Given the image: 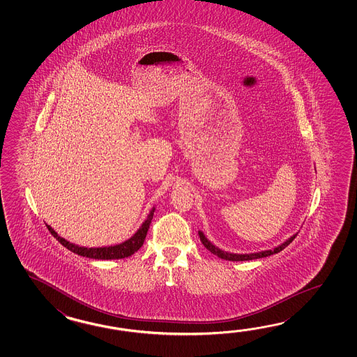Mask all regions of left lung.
<instances>
[{
	"label": "left lung",
	"mask_w": 357,
	"mask_h": 357,
	"mask_svg": "<svg viewBox=\"0 0 357 357\" xmlns=\"http://www.w3.org/2000/svg\"><path fill=\"white\" fill-rule=\"evenodd\" d=\"M297 234L296 235L291 236L289 240H286L284 243H281V245L277 246V248H274L272 250L260 251V252H254V254H232V252L220 250L217 246H214V245L205 237L204 234H203L202 231H199L200 241H202V243L204 245L208 250L211 251L214 255H217L218 258L225 259V260H231V261H245V260H252V259L266 258V257H269V255H273V254H277V252L283 250L286 246H289V243L294 241V238H295Z\"/></svg>",
	"instance_id": "obj_1"
}]
</instances>
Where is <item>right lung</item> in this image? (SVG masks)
<instances>
[{
  "instance_id": "1",
  "label": "right lung",
  "mask_w": 357,
  "mask_h": 357,
  "mask_svg": "<svg viewBox=\"0 0 357 357\" xmlns=\"http://www.w3.org/2000/svg\"><path fill=\"white\" fill-rule=\"evenodd\" d=\"M154 208H153L151 213L148 214L146 220L143 222V225L135 232V235L131 236L129 240H126L125 243H119V245H114V246H105V248H84V246H79L75 243H71L68 240H65L63 237L57 235V232L54 231V228L51 226L46 225L48 231L51 232V235L56 237V240L65 246L73 252H75L80 257H85V258L98 259V260H111V259H123L128 258L130 255H132L134 252H137L144 243L145 236L151 226V222L153 220V214H154Z\"/></svg>"
}]
</instances>
